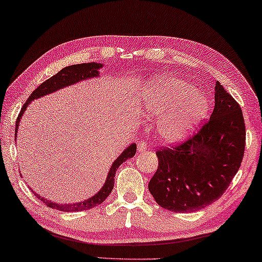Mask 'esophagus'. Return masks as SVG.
<instances>
[{"instance_id": "esophagus-1", "label": "esophagus", "mask_w": 262, "mask_h": 262, "mask_svg": "<svg viewBox=\"0 0 262 262\" xmlns=\"http://www.w3.org/2000/svg\"><path fill=\"white\" fill-rule=\"evenodd\" d=\"M146 146H148V144H146V142H144V141H139V142L137 143V150H138V152L145 151Z\"/></svg>"}]
</instances>
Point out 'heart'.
Returning a JSON list of instances; mask_svg holds the SVG:
<instances>
[{"mask_svg": "<svg viewBox=\"0 0 262 262\" xmlns=\"http://www.w3.org/2000/svg\"><path fill=\"white\" fill-rule=\"evenodd\" d=\"M139 106L148 117L161 118L157 134L167 144L188 137L209 112L206 96L193 84L174 77L150 80L142 89Z\"/></svg>", "mask_w": 262, "mask_h": 262, "instance_id": "1", "label": "heart"}]
</instances>
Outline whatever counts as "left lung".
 <instances>
[{
    "instance_id": "8db88e82",
    "label": "left lung",
    "mask_w": 262,
    "mask_h": 262,
    "mask_svg": "<svg viewBox=\"0 0 262 262\" xmlns=\"http://www.w3.org/2000/svg\"><path fill=\"white\" fill-rule=\"evenodd\" d=\"M246 145L242 111L220 82L209 123L177 148L157 151L149 191L161 207L194 212L220 198L241 166Z\"/></svg>"
}]
</instances>
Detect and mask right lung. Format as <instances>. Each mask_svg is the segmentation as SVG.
<instances>
[{
	"mask_svg": "<svg viewBox=\"0 0 262 262\" xmlns=\"http://www.w3.org/2000/svg\"><path fill=\"white\" fill-rule=\"evenodd\" d=\"M102 67H103L102 63H96V62L74 64V66L63 68L59 73H57L55 75V76L50 77L49 80H46L44 82V83H41L40 85H39V87L30 95V98L27 99L26 103H25V105L23 106V108H21V112L19 114V117H17L16 125H15L16 126L15 127V139L17 136V130H19L21 118H23V116L25 114V111L27 110L28 105H30L33 100H37L39 98H44L45 95L51 94V93H56L57 91H60V89L69 87V85L76 84L81 81H87V80H91V78L100 77V69H101ZM136 149H137V145H136L135 143H132V144L128 145L126 149L123 150V152H121L120 155L113 161L112 166H111L110 170H108V174H107L105 184L102 185V187L100 188L94 195H92L91 198H88V199H84L83 202H77V203H71V204H60V203L51 202V200H49V199H45L44 196H40L39 194H37L33 189H31V191L33 192L34 194L37 195L42 203L46 204L49 207L63 211V212H78V211L93 209V207L100 205V204H101L103 200H105L107 196L110 195V193L112 192L113 186H114V175H116L117 169L119 168L121 163H124L125 161L135 156Z\"/></svg>",
	"mask_w": 262,
	"mask_h": 262,
	"instance_id": "obj_1",
	"label": "right lung"
}]
</instances>
